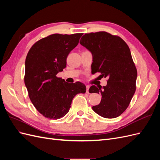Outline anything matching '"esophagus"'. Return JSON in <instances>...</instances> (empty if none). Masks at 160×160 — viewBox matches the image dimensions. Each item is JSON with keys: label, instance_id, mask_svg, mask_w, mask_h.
I'll return each mask as SVG.
<instances>
[{"label": "esophagus", "instance_id": "34e87169", "mask_svg": "<svg viewBox=\"0 0 160 160\" xmlns=\"http://www.w3.org/2000/svg\"><path fill=\"white\" fill-rule=\"evenodd\" d=\"M89 85H86V89H87V91H86V93H89Z\"/></svg>", "mask_w": 160, "mask_h": 160}]
</instances>
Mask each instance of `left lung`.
I'll return each mask as SVG.
<instances>
[{"mask_svg":"<svg viewBox=\"0 0 160 160\" xmlns=\"http://www.w3.org/2000/svg\"><path fill=\"white\" fill-rule=\"evenodd\" d=\"M80 44L93 57L91 72L108 77L107 85H92L89 93L101 94L99 105L92 109L105 118H115L128 108L135 93L138 73L128 45L122 38L106 32L85 34Z\"/></svg>","mask_w":160,"mask_h":160,"instance_id":"1","label":"left lung"}]
</instances>
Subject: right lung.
Here are the masks:
<instances>
[{
	"mask_svg": "<svg viewBox=\"0 0 160 160\" xmlns=\"http://www.w3.org/2000/svg\"><path fill=\"white\" fill-rule=\"evenodd\" d=\"M82 35L53 34L35 43L27 55L25 84L32 103L45 118L64 117L74 97L86 92L81 82L69 83L57 77L66 67L67 55Z\"/></svg>",
	"mask_w": 160,
	"mask_h": 160,
	"instance_id": "1",
	"label": "right lung"
}]
</instances>
